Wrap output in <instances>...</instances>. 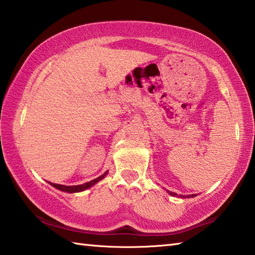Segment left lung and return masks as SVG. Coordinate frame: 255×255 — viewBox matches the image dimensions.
Here are the masks:
<instances>
[{
    "label": "left lung",
    "instance_id": "8db88e82",
    "mask_svg": "<svg viewBox=\"0 0 255 255\" xmlns=\"http://www.w3.org/2000/svg\"><path fill=\"white\" fill-rule=\"evenodd\" d=\"M167 192H168L172 196H178V197H182V198H191V197H195V196H196V194H193V195H186V196H185V195H177V194H176V193L169 192V191H167Z\"/></svg>",
    "mask_w": 255,
    "mask_h": 255
}]
</instances>
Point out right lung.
Returning a JSON list of instances; mask_svg holds the SVG:
<instances>
[{
  "instance_id": "1",
  "label": "right lung",
  "mask_w": 255,
  "mask_h": 255,
  "mask_svg": "<svg viewBox=\"0 0 255 255\" xmlns=\"http://www.w3.org/2000/svg\"><path fill=\"white\" fill-rule=\"evenodd\" d=\"M107 173L108 172H106L105 174L99 176V177L90 180V182H87V183L81 184V185H75V186H66V185H59V184H54V183H50V182H48V183L51 185V186H53L57 189H59V191L66 192V193H79V192H82V191H86V189L92 187L95 184L100 182L101 179L105 178V176L107 175Z\"/></svg>"
}]
</instances>
